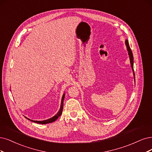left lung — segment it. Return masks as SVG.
<instances>
[{"mask_svg":"<svg viewBox=\"0 0 152 152\" xmlns=\"http://www.w3.org/2000/svg\"><path fill=\"white\" fill-rule=\"evenodd\" d=\"M125 44H126V48H127V50L128 51L129 57H130V59L131 66H132V70H133V75H134V69H133V53H132V50L130 49V46H129V43H128V40L125 41ZM134 77V80H135V77Z\"/></svg>","mask_w":152,"mask_h":152,"instance_id":"left-lung-1","label":"left lung"}]
</instances>
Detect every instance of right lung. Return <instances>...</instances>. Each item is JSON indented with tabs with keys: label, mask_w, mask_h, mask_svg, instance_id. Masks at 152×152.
Listing matches in <instances>:
<instances>
[{
	"label": "right lung",
	"mask_w": 152,
	"mask_h": 152,
	"mask_svg": "<svg viewBox=\"0 0 152 152\" xmlns=\"http://www.w3.org/2000/svg\"><path fill=\"white\" fill-rule=\"evenodd\" d=\"M64 96H65V94H63V97H62V100H61V107L59 109V111H58V113L56 114L54 116H53L51 118H49L48 120H44V121H34V120H31L29 118H27L28 120H31L32 122H34V123H39V124H47V123H52L54 122V121H56L58 118V117L60 116L62 114V112H63V102H64Z\"/></svg>",
	"instance_id": "1"
}]
</instances>
